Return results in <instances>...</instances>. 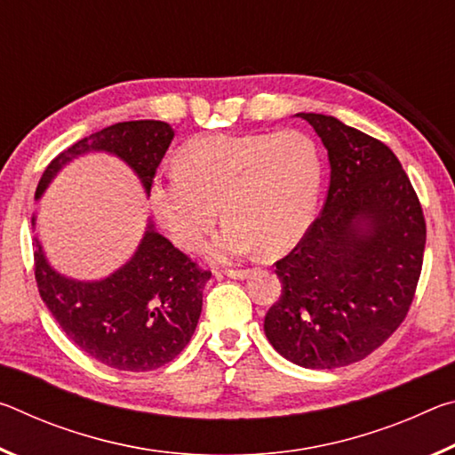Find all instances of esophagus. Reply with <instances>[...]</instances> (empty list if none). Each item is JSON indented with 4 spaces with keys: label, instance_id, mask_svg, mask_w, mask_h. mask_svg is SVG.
I'll list each match as a JSON object with an SVG mask.
<instances>
[{
    "label": "esophagus",
    "instance_id": "34e87169",
    "mask_svg": "<svg viewBox=\"0 0 455 455\" xmlns=\"http://www.w3.org/2000/svg\"><path fill=\"white\" fill-rule=\"evenodd\" d=\"M225 275L230 276V279L244 281V279H249V276H251V271H225Z\"/></svg>",
    "mask_w": 455,
    "mask_h": 455
}]
</instances>
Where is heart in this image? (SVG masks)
<instances>
[{
    "mask_svg": "<svg viewBox=\"0 0 455 455\" xmlns=\"http://www.w3.org/2000/svg\"><path fill=\"white\" fill-rule=\"evenodd\" d=\"M323 182L319 144L301 130L211 134L179 152V168L150 184V206L172 243L196 251L219 219L206 255L233 263L263 249L279 255L309 230Z\"/></svg>",
    "mask_w": 455,
    "mask_h": 455,
    "instance_id": "1",
    "label": "heart"
}]
</instances>
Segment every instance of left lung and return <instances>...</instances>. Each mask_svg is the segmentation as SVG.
<instances>
[{
  "label": "left lung",
  "instance_id": "8db88e82",
  "mask_svg": "<svg viewBox=\"0 0 455 455\" xmlns=\"http://www.w3.org/2000/svg\"><path fill=\"white\" fill-rule=\"evenodd\" d=\"M329 158L321 217L276 260L283 295L265 317L276 353L307 369L367 357L402 325L418 287L426 220L383 142L325 114L299 112Z\"/></svg>",
  "mask_w": 455,
  "mask_h": 455
}]
</instances>
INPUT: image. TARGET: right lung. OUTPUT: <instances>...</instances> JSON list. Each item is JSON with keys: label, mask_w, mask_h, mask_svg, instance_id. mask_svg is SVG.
Returning <instances> with one entry per match:
<instances>
[{"label": "right lung", "mask_w": 455, "mask_h": 455, "mask_svg": "<svg viewBox=\"0 0 455 455\" xmlns=\"http://www.w3.org/2000/svg\"><path fill=\"white\" fill-rule=\"evenodd\" d=\"M174 138L171 124L134 120L108 126L76 142L45 168L36 200L61 168L86 154L104 152L122 160L150 196L160 160ZM36 233V214L32 217ZM36 281L40 295L64 333L108 367L150 371L187 347L203 311V291L211 279L163 236L148 219L134 255L104 279H74L56 271L34 236Z\"/></svg>", "instance_id": "obj_1"}]
</instances>
